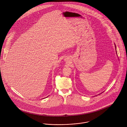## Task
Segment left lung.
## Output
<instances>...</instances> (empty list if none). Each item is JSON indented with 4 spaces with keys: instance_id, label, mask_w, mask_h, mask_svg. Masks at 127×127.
<instances>
[{
    "instance_id": "1",
    "label": "left lung",
    "mask_w": 127,
    "mask_h": 127,
    "mask_svg": "<svg viewBox=\"0 0 127 127\" xmlns=\"http://www.w3.org/2000/svg\"><path fill=\"white\" fill-rule=\"evenodd\" d=\"M114 45H115V50H116V54H117V52H116V46H115V44H114Z\"/></svg>"
}]
</instances>
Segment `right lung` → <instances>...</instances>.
<instances>
[{
	"label": "right lung",
	"mask_w": 127,
	"mask_h": 127,
	"mask_svg": "<svg viewBox=\"0 0 127 127\" xmlns=\"http://www.w3.org/2000/svg\"><path fill=\"white\" fill-rule=\"evenodd\" d=\"M48 96H47V97H48Z\"/></svg>",
	"instance_id": "obj_1"
}]
</instances>
